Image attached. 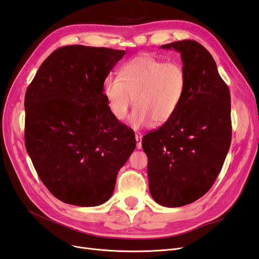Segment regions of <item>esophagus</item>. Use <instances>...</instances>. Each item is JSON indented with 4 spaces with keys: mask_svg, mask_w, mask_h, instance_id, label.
<instances>
[{
    "mask_svg": "<svg viewBox=\"0 0 259 259\" xmlns=\"http://www.w3.org/2000/svg\"><path fill=\"white\" fill-rule=\"evenodd\" d=\"M135 138H136V147H137V149H142V138H143V135L140 134V133H136Z\"/></svg>",
    "mask_w": 259,
    "mask_h": 259,
    "instance_id": "34e87169",
    "label": "esophagus"
}]
</instances>
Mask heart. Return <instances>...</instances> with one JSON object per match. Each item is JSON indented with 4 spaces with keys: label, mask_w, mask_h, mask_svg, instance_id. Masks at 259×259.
Masks as SVG:
<instances>
[{
    "label": "heart",
    "mask_w": 259,
    "mask_h": 259,
    "mask_svg": "<svg viewBox=\"0 0 259 259\" xmlns=\"http://www.w3.org/2000/svg\"><path fill=\"white\" fill-rule=\"evenodd\" d=\"M186 88L187 75L182 65L143 54L125 62L119 77H107L104 96L116 120H123L135 101L128 124L138 130L153 120L155 124L167 122L182 104Z\"/></svg>",
    "instance_id": "1"
}]
</instances>
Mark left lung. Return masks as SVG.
Here are the masks:
<instances>
[{
    "label": "left lung",
    "mask_w": 259,
    "mask_h": 259,
    "mask_svg": "<svg viewBox=\"0 0 259 259\" xmlns=\"http://www.w3.org/2000/svg\"><path fill=\"white\" fill-rule=\"evenodd\" d=\"M161 49L180 54L187 88L176 113L144 136L143 148L151 197L179 207L203 197L223 167L231 143L230 92L200 43L185 40Z\"/></svg>",
    "instance_id": "obj_1"
}]
</instances>
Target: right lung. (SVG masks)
I'll list each match as a JSON object with an SVG mask.
<instances>
[{"label": "right lung", "mask_w": 259, "mask_h": 259, "mask_svg": "<svg viewBox=\"0 0 259 259\" xmlns=\"http://www.w3.org/2000/svg\"><path fill=\"white\" fill-rule=\"evenodd\" d=\"M125 51L64 46L38 68L25 97V143L38 177L58 200L97 206L135 150V133L111 114L104 83Z\"/></svg>", "instance_id": "1"}]
</instances>
